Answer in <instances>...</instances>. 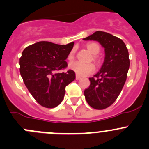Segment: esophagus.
Returning <instances> with one entry per match:
<instances>
[{
	"label": "esophagus",
	"instance_id": "obj_1",
	"mask_svg": "<svg viewBox=\"0 0 149 149\" xmlns=\"http://www.w3.org/2000/svg\"><path fill=\"white\" fill-rule=\"evenodd\" d=\"M81 79V78L80 76H78V75H76V80H79V79Z\"/></svg>",
	"mask_w": 149,
	"mask_h": 149
}]
</instances>
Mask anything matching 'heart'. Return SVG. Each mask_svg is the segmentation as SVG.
<instances>
[{
    "label": "heart",
    "mask_w": 149,
    "mask_h": 149,
    "mask_svg": "<svg viewBox=\"0 0 149 149\" xmlns=\"http://www.w3.org/2000/svg\"><path fill=\"white\" fill-rule=\"evenodd\" d=\"M86 47L87 48L88 51L91 53H92L94 55V60L97 63L100 62V59L97 54L100 52L101 50V47L100 45L97 42H89L86 44ZM75 56V51L72 50L71 52L69 53L68 56V59L69 61H72L73 60ZM69 68L74 71L76 73V75L80 76H85L87 75H89L92 73L95 70V66L92 63H82L78 62V61H75V62H72L69 64Z\"/></svg>",
    "instance_id": "b5f03b06"
}]
</instances>
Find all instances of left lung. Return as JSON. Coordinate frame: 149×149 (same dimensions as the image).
<instances>
[{"label":"left lung","mask_w":149,"mask_h":149,"mask_svg":"<svg viewBox=\"0 0 149 149\" xmlns=\"http://www.w3.org/2000/svg\"><path fill=\"white\" fill-rule=\"evenodd\" d=\"M83 40H95L104 47L103 65L89 78L90 86L84 90V96L91 107L105 109L115 102L125 83L130 66L128 51L121 39L104 31H95Z\"/></svg>","instance_id":"1"}]
</instances>
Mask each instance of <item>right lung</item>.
I'll return each mask as SVG.
<instances>
[{"mask_svg": "<svg viewBox=\"0 0 149 149\" xmlns=\"http://www.w3.org/2000/svg\"><path fill=\"white\" fill-rule=\"evenodd\" d=\"M74 42L54 44L42 41L26 47L19 60L24 83L41 106L54 108L64 98L65 86L76 79L75 72L56 73L68 66L67 59Z\"/></svg>", "mask_w": 149, "mask_h": 149, "instance_id": "1", "label": "right lung"}]
</instances>
